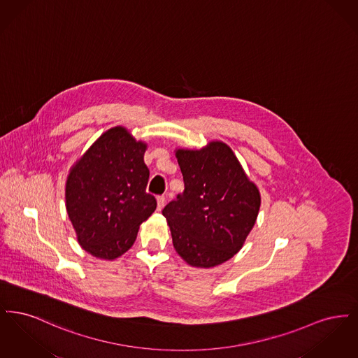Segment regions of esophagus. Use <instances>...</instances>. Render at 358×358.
I'll return each mask as SVG.
<instances>
[{"label":"esophagus","instance_id":"obj_1","mask_svg":"<svg viewBox=\"0 0 358 358\" xmlns=\"http://www.w3.org/2000/svg\"><path fill=\"white\" fill-rule=\"evenodd\" d=\"M165 201H166L165 196H158V197H157V204H158V210H161V209L164 208V205H165Z\"/></svg>","mask_w":358,"mask_h":358}]
</instances>
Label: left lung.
<instances>
[{"label":"left lung","instance_id":"8db88e82","mask_svg":"<svg viewBox=\"0 0 358 358\" xmlns=\"http://www.w3.org/2000/svg\"><path fill=\"white\" fill-rule=\"evenodd\" d=\"M182 193L162 209L177 254L209 268L238 254L257 217L260 193L236 155L222 142L177 150Z\"/></svg>","mask_w":358,"mask_h":358}]
</instances>
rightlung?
<instances>
[{
  "label": "right lung",
  "instance_id": "add662e5",
  "mask_svg": "<svg viewBox=\"0 0 358 358\" xmlns=\"http://www.w3.org/2000/svg\"><path fill=\"white\" fill-rule=\"evenodd\" d=\"M146 145L124 127L98 138L69 171L66 208L79 244L101 259L123 255L136 241L141 222L152 216L157 201L146 192Z\"/></svg>",
  "mask_w": 358,
  "mask_h": 358
}]
</instances>
